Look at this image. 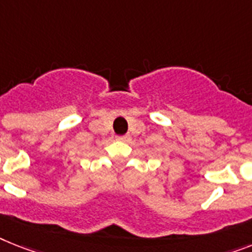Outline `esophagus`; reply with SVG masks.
Listing matches in <instances>:
<instances>
[{"label":"esophagus","mask_w":252,"mask_h":252,"mask_svg":"<svg viewBox=\"0 0 252 252\" xmlns=\"http://www.w3.org/2000/svg\"><path fill=\"white\" fill-rule=\"evenodd\" d=\"M117 140L124 141V143H128V141L131 140V136H130V135H124V136H118Z\"/></svg>","instance_id":"1"}]
</instances>
